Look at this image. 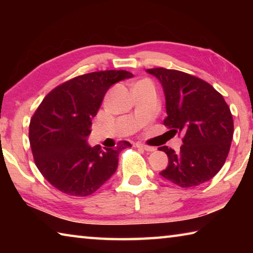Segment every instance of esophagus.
<instances>
[{"mask_svg": "<svg viewBox=\"0 0 253 253\" xmlns=\"http://www.w3.org/2000/svg\"><path fill=\"white\" fill-rule=\"evenodd\" d=\"M136 147L142 148V149H144V151H147V152H154V151H155V147L148 146V145H144V144H140V143L136 144Z\"/></svg>", "mask_w": 253, "mask_h": 253, "instance_id": "obj_1", "label": "esophagus"}]
</instances>
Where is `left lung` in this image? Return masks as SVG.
Masks as SVG:
<instances>
[{"label": "left lung", "instance_id": "1", "mask_svg": "<svg viewBox=\"0 0 253 253\" xmlns=\"http://www.w3.org/2000/svg\"><path fill=\"white\" fill-rule=\"evenodd\" d=\"M163 85L168 117L164 125L183 134L179 152L168 146L169 166L160 173L181 187H193L215 176L224 165L233 137V118L223 96L207 81L185 72L146 70ZM169 130V131H170Z\"/></svg>", "mask_w": 253, "mask_h": 253}]
</instances>
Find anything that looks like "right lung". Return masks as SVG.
<instances>
[{
	"mask_svg": "<svg viewBox=\"0 0 253 253\" xmlns=\"http://www.w3.org/2000/svg\"><path fill=\"white\" fill-rule=\"evenodd\" d=\"M126 70H105L75 77L44 97L29 126V139L38 169L51 185L71 196H88L108 181L118 166V156L130 143L117 147H90L92 118L107 90L131 78Z\"/></svg>",
	"mask_w": 253,
	"mask_h": 253,
	"instance_id": "1",
	"label": "right lung"
}]
</instances>
